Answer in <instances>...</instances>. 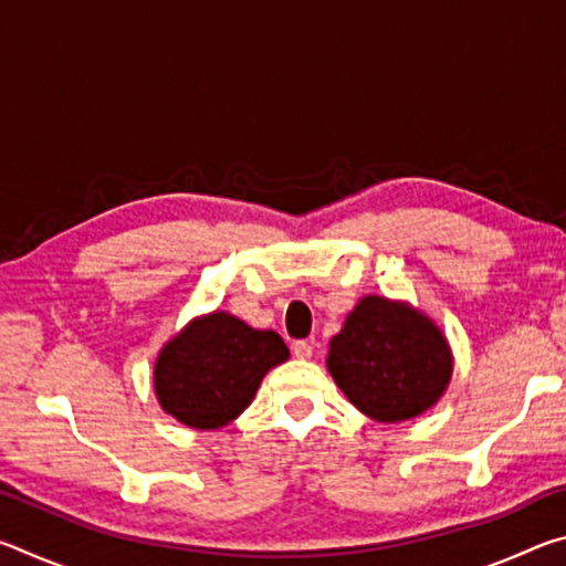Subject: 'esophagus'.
I'll list each match as a JSON object with an SVG mask.
<instances>
[{"mask_svg":"<svg viewBox=\"0 0 566 566\" xmlns=\"http://www.w3.org/2000/svg\"><path fill=\"white\" fill-rule=\"evenodd\" d=\"M292 354H294L296 359H310V357H312V344L304 342V339L294 342V344H292Z\"/></svg>","mask_w":566,"mask_h":566,"instance_id":"1","label":"esophagus"}]
</instances>
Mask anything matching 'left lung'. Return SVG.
I'll return each instance as SVG.
<instances>
[{
	"label": "left lung",
	"instance_id": "8db88e82",
	"mask_svg": "<svg viewBox=\"0 0 566 566\" xmlns=\"http://www.w3.org/2000/svg\"><path fill=\"white\" fill-rule=\"evenodd\" d=\"M442 329L407 302L369 294L329 342L327 369L361 415L405 421L434 407L452 379Z\"/></svg>",
	"mask_w": 566,
	"mask_h": 566
}]
</instances>
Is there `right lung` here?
<instances>
[{
    "label": "right lung",
    "mask_w": 566,
    "mask_h": 566,
    "mask_svg": "<svg viewBox=\"0 0 566 566\" xmlns=\"http://www.w3.org/2000/svg\"><path fill=\"white\" fill-rule=\"evenodd\" d=\"M290 359L272 329H252L234 314L191 319L161 347L155 391L161 409L191 429H219L252 405L266 371Z\"/></svg>",
    "instance_id": "add662e5"
}]
</instances>
